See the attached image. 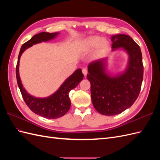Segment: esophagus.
<instances>
[{"instance_id": "esophagus-1", "label": "esophagus", "mask_w": 160, "mask_h": 160, "mask_svg": "<svg viewBox=\"0 0 160 160\" xmlns=\"http://www.w3.org/2000/svg\"><path fill=\"white\" fill-rule=\"evenodd\" d=\"M82 72H83V74L84 75V76H86L87 74H88V69H87L86 68H83V69H82Z\"/></svg>"}]
</instances>
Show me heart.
<instances>
[{
	"instance_id": "1",
	"label": "heart",
	"mask_w": 160,
	"mask_h": 160,
	"mask_svg": "<svg viewBox=\"0 0 160 160\" xmlns=\"http://www.w3.org/2000/svg\"><path fill=\"white\" fill-rule=\"evenodd\" d=\"M101 41H102V38L99 37H92L89 38L85 42V50L91 51L99 45L98 52L105 51L108 47V43L105 41L102 42H101Z\"/></svg>"
}]
</instances>
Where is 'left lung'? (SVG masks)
I'll list each match as a JSON object with an SVG mask.
<instances>
[{
	"label": "left lung",
	"instance_id": "obj_1",
	"mask_svg": "<svg viewBox=\"0 0 160 160\" xmlns=\"http://www.w3.org/2000/svg\"><path fill=\"white\" fill-rule=\"evenodd\" d=\"M113 51L122 47L129 54L128 67L123 73L109 76L105 59L91 62L88 79L91 83L92 103L98 112L115 115L130 108L138 98L143 77L142 55L139 45L127 35L111 37Z\"/></svg>",
	"mask_w": 160,
	"mask_h": 160
}]
</instances>
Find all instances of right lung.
<instances>
[{
	"mask_svg": "<svg viewBox=\"0 0 160 160\" xmlns=\"http://www.w3.org/2000/svg\"><path fill=\"white\" fill-rule=\"evenodd\" d=\"M58 32H40L34 35L29 41L22 45L16 67L17 81L20 89L22 98L29 109L35 113L47 119H57L62 117L67 113L71 107V101L69 97V91L76 88L83 79V75L81 69H77L60 87L54 94L46 98H37L28 94L23 88L19 77L18 67L20 57L22 52L28 47L42 41L52 39Z\"/></svg>",
	"mask_w": 160,
	"mask_h": 160,
	"instance_id": "1",
	"label": "right lung"
}]
</instances>
